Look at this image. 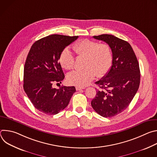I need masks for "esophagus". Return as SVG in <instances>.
Wrapping results in <instances>:
<instances>
[{
	"instance_id": "34e87169",
	"label": "esophagus",
	"mask_w": 157,
	"mask_h": 157,
	"mask_svg": "<svg viewBox=\"0 0 157 157\" xmlns=\"http://www.w3.org/2000/svg\"><path fill=\"white\" fill-rule=\"evenodd\" d=\"M85 89L84 87H79V86L76 87V91H79V90H81V89Z\"/></svg>"
}]
</instances>
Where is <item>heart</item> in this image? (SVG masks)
Returning <instances> with one entry per match:
<instances>
[{"mask_svg": "<svg viewBox=\"0 0 157 157\" xmlns=\"http://www.w3.org/2000/svg\"><path fill=\"white\" fill-rule=\"evenodd\" d=\"M73 49L78 57H84V69L70 73L67 77L69 83L84 87L91 83L97 75L104 76L109 70L113 61L110 47L105 43H99L88 39L75 43ZM75 58L71 51L65 48L59 56V63L63 68L70 70L74 68Z\"/></svg>", "mask_w": 157, "mask_h": 157, "instance_id": "obj_1", "label": "heart"}]
</instances>
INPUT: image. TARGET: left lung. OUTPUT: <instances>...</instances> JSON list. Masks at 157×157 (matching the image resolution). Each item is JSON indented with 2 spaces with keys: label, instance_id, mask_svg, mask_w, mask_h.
<instances>
[{
  "label": "left lung",
  "instance_id": "obj_1",
  "mask_svg": "<svg viewBox=\"0 0 157 157\" xmlns=\"http://www.w3.org/2000/svg\"><path fill=\"white\" fill-rule=\"evenodd\" d=\"M93 38L109 44L113 61L109 72L95 82L101 89L91 105L100 116L112 117L125 110L137 93L140 81L139 64L127 41L108 34Z\"/></svg>",
  "mask_w": 157,
  "mask_h": 157
}]
</instances>
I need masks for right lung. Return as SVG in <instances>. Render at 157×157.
Here are the masks:
<instances>
[{
	"label": "right lung",
	"instance_id": "right-lung-1",
	"mask_svg": "<svg viewBox=\"0 0 157 157\" xmlns=\"http://www.w3.org/2000/svg\"><path fill=\"white\" fill-rule=\"evenodd\" d=\"M78 38L51 35L36 41L27 55L24 71V89L34 107L47 115H55L68 105L75 86L53 87L61 83L64 73L58 60L66 47Z\"/></svg>",
	"mask_w": 157,
	"mask_h": 157
}]
</instances>
